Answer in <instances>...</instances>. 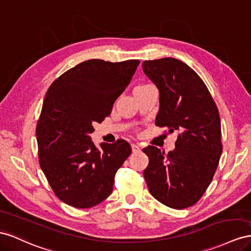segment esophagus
I'll return each mask as SVG.
<instances>
[{
	"instance_id": "34e87169",
	"label": "esophagus",
	"mask_w": 251,
	"mask_h": 251,
	"mask_svg": "<svg viewBox=\"0 0 251 251\" xmlns=\"http://www.w3.org/2000/svg\"><path fill=\"white\" fill-rule=\"evenodd\" d=\"M140 147L137 145V144H132V151H133V153H138V152H140Z\"/></svg>"
}]
</instances>
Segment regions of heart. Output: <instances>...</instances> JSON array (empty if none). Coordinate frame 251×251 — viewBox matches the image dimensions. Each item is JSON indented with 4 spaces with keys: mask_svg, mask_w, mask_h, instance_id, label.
I'll return each instance as SVG.
<instances>
[{
    "mask_svg": "<svg viewBox=\"0 0 251 251\" xmlns=\"http://www.w3.org/2000/svg\"><path fill=\"white\" fill-rule=\"evenodd\" d=\"M147 85H149V84H145V85H138V86H136V87H141V86H147Z\"/></svg>",
    "mask_w": 251,
    "mask_h": 251,
    "instance_id": "b5f03b06",
    "label": "heart"
}]
</instances>
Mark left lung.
Instances as JSON below:
<instances>
[{"label": "left lung", "instance_id": "8db88e82", "mask_svg": "<svg viewBox=\"0 0 251 251\" xmlns=\"http://www.w3.org/2000/svg\"><path fill=\"white\" fill-rule=\"evenodd\" d=\"M142 70L159 91L155 125L178 134L175 149L168 154L154 146L142 150L149 157L145 179L161 204L188 208L207 190L221 158L218 107L200 76L182 61L149 60Z\"/></svg>", "mask_w": 251, "mask_h": 251}]
</instances>
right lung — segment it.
I'll return each instance as SVG.
<instances>
[{"label":"right lung","instance_id":"add662e5","mask_svg":"<svg viewBox=\"0 0 251 251\" xmlns=\"http://www.w3.org/2000/svg\"><path fill=\"white\" fill-rule=\"evenodd\" d=\"M139 64L92 59L56 79L37 124L39 162L51 189L65 204L91 208L113 191L118 169L132 152L124 139L94 145L93 125L112 112Z\"/></svg>","mask_w":251,"mask_h":251}]
</instances>
